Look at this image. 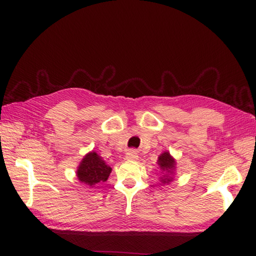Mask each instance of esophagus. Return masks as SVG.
<instances>
[{
  "label": "esophagus",
  "instance_id": "obj_1",
  "mask_svg": "<svg viewBox=\"0 0 256 256\" xmlns=\"http://www.w3.org/2000/svg\"><path fill=\"white\" fill-rule=\"evenodd\" d=\"M138 152L135 150H130L126 153V160H138Z\"/></svg>",
  "mask_w": 256,
  "mask_h": 256
}]
</instances>
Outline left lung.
<instances>
[{
  "instance_id": "left-lung-1",
  "label": "left lung",
  "mask_w": 256,
  "mask_h": 256,
  "mask_svg": "<svg viewBox=\"0 0 256 256\" xmlns=\"http://www.w3.org/2000/svg\"><path fill=\"white\" fill-rule=\"evenodd\" d=\"M158 165L160 166L162 170H164L165 172L172 174L174 168H175V160L172 158L168 152H165V153H162L158 157ZM170 180H172V178L170 177L168 178V176L165 179H162V182H168Z\"/></svg>"
}]
</instances>
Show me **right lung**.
I'll use <instances>...</instances> for the list:
<instances>
[{
    "label": "right lung",
    "instance_id": "1",
    "mask_svg": "<svg viewBox=\"0 0 256 256\" xmlns=\"http://www.w3.org/2000/svg\"><path fill=\"white\" fill-rule=\"evenodd\" d=\"M111 170V167L108 166L99 155L92 152L86 155L80 162L77 176L80 182L92 187L101 182H106Z\"/></svg>",
    "mask_w": 256,
    "mask_h": 256
}]
</instances>
